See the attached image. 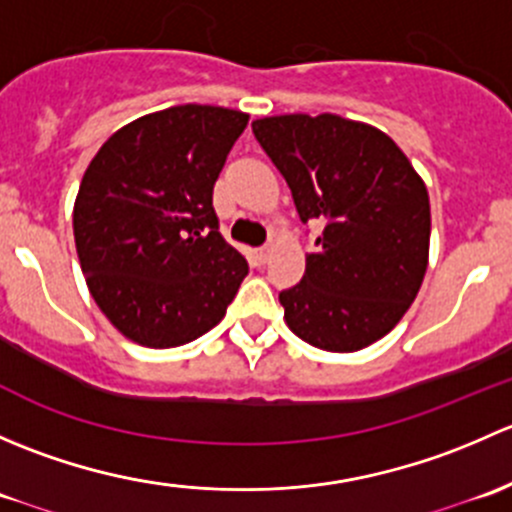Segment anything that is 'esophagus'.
I'll use <instances>...</instances> for the list:
<instances>
[{"mask_svg": "<svg viewBox=\"0 0 512 512\" xmlns=\"http://www.w3.org/2000/svg\"><path fill=\"white\" fill-rule=\"evenodd\" d=\"M270 247H267V245H262V247H257V250H255V257H257V262H260V265H265V262L267 260H270Z\"/></svg>", "mask_w": 512, "mask_h": 512, "instance_id": "34e87169", "label": "esophagus"}]
</instances>
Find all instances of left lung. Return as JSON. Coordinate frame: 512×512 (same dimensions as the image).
Segmentation results:
<instances>
[{"label":"left lung","instance_id":"1","mask_svg":"<svg viewBox=\"0 0 512 512\" xmlns=\"http://www.w3.org/2000/svg\"><path fill=\"white\" fill-rule=\"evenodd\" d=\"M252 133L299 220L322 227L299 285L280 292L289 329L324 352L369 347L399 324L426 275V185L386 133L332 113L260 118Z\"/></svg>","mask_w":512,"mask_h":512}]
</instances>
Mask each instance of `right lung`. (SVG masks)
I'll return each instance as SVG.
<instances>
[{
	"label": "right lung",
	"mask_w": 512,
	"mask_h": 512,
	"mask_svg": "<svg viewBox=\"0 0 512 512\" xmlns=\"http://www.w3.org/2000/svg\"><path fill=\"white\" fill-rule=\"evenodd\" d=\"M245 126L230 108H165L113 133L86 168L74 205L81 272L113 327L143 347L213 329L250 270L213 208Z\"/></svg>",
	"instance_id": "add662e5"
}]
</instances>
